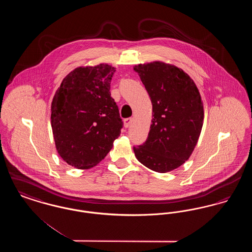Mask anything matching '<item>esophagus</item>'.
<instances>
[{"mask_svg": "<svg viewBox=\"0 0 252 252\" xmlns=\"http://www.w3.org/2000/svg\"><path fill=\"white\" fill-rule=\"evenodd\" d=\"M124 123H125V127H129L130 125H131L132 118H126V119H125Z\"/></svg>", "mask_w": 252, "mask_h": 252, "instance_id": "esophagus-1", "label": "esophagus"}]
</instances>
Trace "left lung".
Masks as SVG:
<instances>
[{
  "mask_svg": "<svg viewBox=\"0 0 252 252\" xmlns=\"http://www.w3.org/2000/svg\"><path fill=\"white\" fill-rule=\"evenodd\" d=\"M152 102L148 137L133 147L137 159L155 172L180 167L192 155L202 129L203 104L197 87L181 69L160 61L134 67Z\"/></svg>",
  "mask_w": 252,
  "mask_h": 252,
  "instance_id": "1",
  "label": "left lung"
}]
</instances>
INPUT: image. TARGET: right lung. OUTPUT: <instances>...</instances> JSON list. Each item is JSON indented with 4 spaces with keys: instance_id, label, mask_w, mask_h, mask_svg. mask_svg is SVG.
<instances>
[{
    "instance_id": "1",
    "label": "right lung",
    "mask_w": 252,
    "mask_h": 252,
    "mask_svg": "<svg viewBox=\"0 0 252 252\" xmlns=\"http://www.w3.org/2000/svg\"><path fill=\"white\" fill-rule=\"evenodd\" d=\"M115 71L108 64L78 67L66 75L53 98L55 144L60 156L71 166H95L120 136L123 121L109 92Z\"/></svg>"
}]
</instances>
